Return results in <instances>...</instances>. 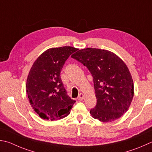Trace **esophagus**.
<instances>
[{
	"mask_svg": "<svg viewBox=\"0 0 152 152\" xmlns=\"http://www.w3.org/2000/svg\"><path fill=\"white\" fill-rule=\"evenodd\" d=\"M84 95L83 94L80 93V94L78 95V100H84Z\"/></svg>",
	"mask_w": 152,
	"mask_h": 152,
	"instance_id": "esophagus-1",
	"label": "esophagus"
}]
</instances>
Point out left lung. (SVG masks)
I'll return each instance as SVG.
<instances>
[{"label":"left lung","mask_w":152,"mask_h":152,"mask_svg":"<svg viewBox=\"0 0 152 152\" xmlns=\"http://www.w3.org/2000/svg\"><path fill=\"white\" fill-rule=\"evenodd\" d=\"M71 57L86 66L93 77L97 102L91 115L103 122L122 116L134 93L132 75L123 60L112 52L92 48L79 50Z\"/></svg>","instance_id":"1"}]
</instances>
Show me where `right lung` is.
I'll return each mask as SVG.
<instances>
[{
	"instance_id": "add662e5",
	"label": "right lung",
	"mask_w": 152,
	"mask_h": 152,
	"mask_svg": "<svg viewBox=\"0 0 152 152\" xmlns=\"http://www.w3.org/2000/svg\"><path fill=\"white\" fill-rule=\"evenodd\" d=\"M77 50L72 46L49 48L38 57L30 68L26 93L32 107L42 119L64 118L75 103L67 95L60 72L66 60Z\"/></svg>"
}]
</instances>
